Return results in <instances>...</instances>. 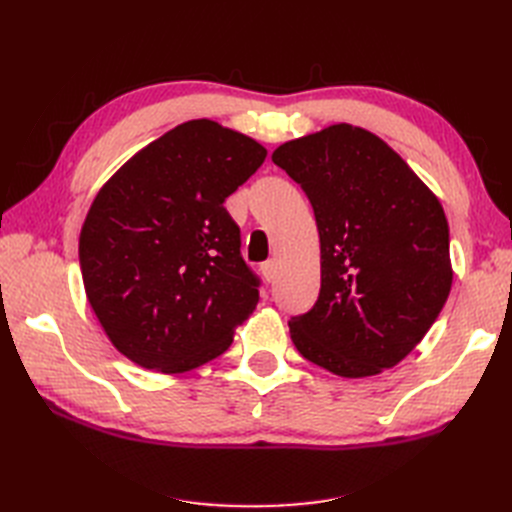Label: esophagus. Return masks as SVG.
Here are the masks:
<instances>
[{
  "label": "esophagus",
  "instance_id": "34e87169",
  "mask_svg": "<svg viewBox=\"0 0 512 512\" xmlns=\"http://www.w3.org/2000/svg\"><path fill=\"white\" fill-rule=\"evenodd\" d=\"M260 271H262V275H265V280H267L269 284H271V282H275V277H277V265H275V260L262 262Z\"/></svg>",
  "mask_w": 512,
  "mask_h": 512
}]
</instances>
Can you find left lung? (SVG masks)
Instances as JSON below:
<instances>
[{
	"label": "left lung",
	"instance_id": "8db88e82",
	"mask_svg": "<svg viewBox=\"0 0 512 512\" xmlns=\"http://www.w3.org/2000/svg\"><path fill=\"white\" fill-rule=\"evenodd\" d=\"M320 235V294L290 318L294 346L344 378L376 376L414 350L453 284L440 200L382 138L350 123L273 151Z\"/></svg>",
	"mask_w": 512,
	"mask_h": 512
}]
</instances>
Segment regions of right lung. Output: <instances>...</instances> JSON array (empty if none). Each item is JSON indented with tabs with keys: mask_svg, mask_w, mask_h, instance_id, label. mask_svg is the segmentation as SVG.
Segmentation results:
<instances>
[{
	"mask_svg": "<svg viewBox=\"0 0 512 512\" xmlns=\"http://www.w3.org/2000/svg\"><path fill=\"white\" fill-rule=\"evenodd\" d=\"M267 158L254 138L185 121L106 181L79 239L87 299L130 361L181 374L226 352L258 275L224 200Z\"/></svg>",
	"mask_w": 512,
	"mask_h": 512,
	"instance_id": "1",
	"label": "right lung"
}]
</instances>
